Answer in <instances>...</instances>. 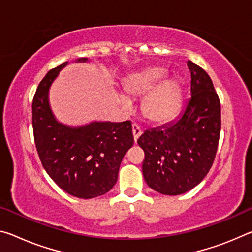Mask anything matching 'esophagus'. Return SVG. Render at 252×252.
<instances>
[{
  "label": "esophagus",
  "instance_id": "esophagus-1",
  "mask_svg": "<svg viewBox=\"0 0 252 252\" xmlns=\"http://www.w3.org/2000/svg\"><path fill=\"white\" fill-rule=\"evenodd\" d=\"M141 133H142L141 127L139 126L138 125H135V123H133V125H132V134H133V139H134L135 142H137L138 138L140 137Z\"/></svg>",
  "mask_w": 252,
  "mask_h": 252
}]
</instances>
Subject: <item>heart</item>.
Returning <instances> with one entry per match:
<instances>
[{
  "label": "heart",
  "mask_w": 252,
  "mask_h": 252,
  "mask_svg": "<svg viewBox=\"0 0 252 252\" xmlns=\"http://www.w3.org/2000/svg\"><path fill=\"white\" fill-rule=\"evenodd\" d=\"M165 71L160 67H151L131 75L125 83V90L130 96L143 98L141 111L143 117L151 122H166L177 113L182 102V89L176 82L163 81ZM125 105L129 99L122 97Z\"/></svg>",
  "instance_id": "1"
}]
</instances>
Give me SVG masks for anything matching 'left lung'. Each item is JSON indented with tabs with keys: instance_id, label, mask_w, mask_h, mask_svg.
Listing matches in <instances>:
<instances>
[{
	"instance_id": "1",
	"label": "left lung",
	"mask_w": 252,
	"mask_h": 252,
	"mask_svg": "<svg viewBox=\"0 0 252 252\" xmlns=\"http://www.w3.org/2000/svg\"><path fill=\"white\" fill-rule=\"evenodd\" d=\"M187 66L190 96L182 113L138 139L145 151V181L165 195L184 194L203 181L213 165L221 131V104L212 79L193 62Z\"/></svg>"
}]
</instances>
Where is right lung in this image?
Instances as JSON below:
<instances>
[{
    "mask_svg": "<svg viewBox=\"0 0 252 252\" xmlns=\"http://www.w3.org/2000/svg\"><path fill=\"white\" fill-rule=\"evenodd\" d=\"M67 63L48 71L35 91L34 143L43 168L62 189L75 197L94 198L107 193L117 183L122 159L134 142L132 126L130 121H96L73 127L58 122L51 112L48 94Z\"/></svg>",
    "mask_w": 252,
    "mask_h": 252,
    "instance_id": "right-lung-1",
    "label": "right lung"
}]
</instances>
